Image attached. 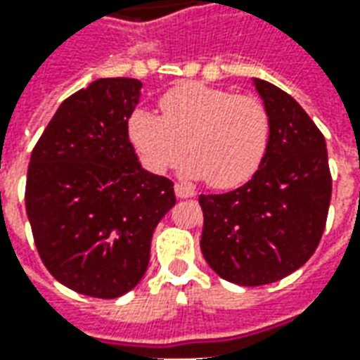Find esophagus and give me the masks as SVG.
<instances>
[{"label": "esophagus", "instance_id": "1", "mask_svg": "<svg viewBox=\"0 0 360 360\" xmlns=\"http://www.w3.org/2000/svg\"><path fill=\"white\" fill-rule=\"evenodd\" d=\"M175 195H177V198H193L195 196V191L191 187H187V185H175Z\"/></svg>", "mask_w": 360, "mask_h": 360}]
</instances>
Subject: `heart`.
I'll use <instances>...</instances> for the list:
<instances>
[{
  "mask_svg": "<svg viewBox=\"0 0 360 360\" xmlns=\"http://www.w3.org/2000/svg\"><path fill=\"white\" fill-rule=\"evenodd\" d=\"M158 115L134 110L129 136L142 162L164 173L183 165L187 177L216 188L239 187L257 173L270 142V115L255 96H237L202 82H181L160 98Z\"/></svg>",
  "mask_w": 360,
  "mask_h": 360,
  "instance_id": "obj_1",
  "label": "heart"
}]
</instances>
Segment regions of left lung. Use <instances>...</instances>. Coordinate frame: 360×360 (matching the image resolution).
I'll list each match as a JSON object with an SVG mask.
<instances>
[{
  "label": "left lung",
  "instance_id": "left-lung-1",
  "mask_svg": "<svg viewBox=\"0 0 360 360\" xmlns=\"http://www.w3.org/2000/svg\"><path fill=\"white\" fill-rule=\"evenodd\" d=\"M270 115V142L249 183L200 195V249L219 278L266 285L299 270L322 239L332 198L324 134L291 96L252 79Z\"/></svg>",
  "mask_w": 360,
  "mask_h": 360
}]
</instances>
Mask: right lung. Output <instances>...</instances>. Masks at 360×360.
Segmentation results:
<instances>
[{
	"label": "right lung",
	"instance_id": "right-lung-1",
	"mask_svg": "<svg viewBox=\"0 0 360 360\" xmlns=\"http://www.w3.org/2000/svg\"><path fill=\"white\" fill-rule=\"evenodd\" d=\"M136 79H98L69 96L36 142L27 214L44 266L77 293L115 299L141 281L173 183L142 169L129 141Z\"/></svg>",
	"mask_w": 360,
	"mask_h": 360
}]
</instances>
